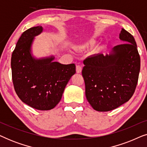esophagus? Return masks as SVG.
Wrapping results in <instances>:
<instances>
[{
	"instance_id": "1",
	"label": "esophagus",
	"mask_w": 147,
	"mask_h": 147,
	"mask_svg": "<svg viewBox=\"0 0 147 147\" xmlns=\"http://www.w3.org/2000/svg\"><path fill=\"white\" fill-rule=\"evenodd\" d=\"M82 70V67L80 65H76V72L77 73H81Z\"/></svg>"
}]
</instances>
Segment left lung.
Returning a JSON list of instances; mask_svg holds the SVG:
<instances>
[{"label": "left lung", "mask_w": 147, "mask_h": 147, "mask_svg": "<svg viewBox=\"0 0 147 147\" xmlns=\"http://www.w3.org/2000/svg\"><path fill=\"white\" fill-rule=\"evenodd\" d=\"M119 37L124 43L109 55L97 54L84 61L86 96L96 111H110L128 102L137 85L140 58L136 41L124 29Z\"/></svg>", "instance_id": "1"}]
</instances>
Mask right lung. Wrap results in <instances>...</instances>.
Masks as SVG:
<instances>
[{"label":"right lung","mask_w":147,"mask_h":147,"mask_svg":"<svg viewBox=\"0 0 147 147\" xmlns=\"http://www.w3.org/2000/svg\"><path fill=\"white\" fill-rule=\"evenodd\" d=\"M42 31L41 26L31 27L18 40L11 57L12 79L22 102L35 109L49 110L61 100L67 82L76 74V65L53 61V57L41 59L32 57L33 37Z\"/></svg>","instance_id":"obj_1"}]
</instances>
